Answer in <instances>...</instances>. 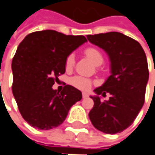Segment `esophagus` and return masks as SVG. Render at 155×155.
Wrapping results in <instances>:
<instances>
[{
    "label": "esophagus",
    "mask_w": 155,
    "mask_h": 155,
    "mask_svg": "<svg viewBox=\"0 0 155 155\" xmlns=\"http://www.w3.org/2000/svg\"><path fill=\"white\" fill-rule=\"evenodd\" d=\"M82 97H83V98H87V97H88V94H87L86 92H83V93H82Z\"/></svg>",
    "instance_id": "esophagus-1"
}]
</instances>
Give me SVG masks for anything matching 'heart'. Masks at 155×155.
<instances>
[{
    "label": "heart",
    "mask_w": 155,
    "mask_h": 155,
    "mask_svg": "<svg viewBox=\"0 0 155 155\" xmlns=\"http://www.w3.org/2000/svg\"><path fill=\"white\" fill-rule=\"evenodd\" d=\"M84 54L86 55V57L91 59L92 62L96 64H101L103 63V60H104V58H103V55L102 53L95 47H89L87 49H85L84 50ZM74 56L73 54H70L68 55V57L66 58L65 59V62H64V66H65V69L67 71H70L74 65ZM70 83L77 88L79 90H81V91H87L92 84V81L90 79H87L85 77H82V76H74L73 78L70 79Z\"/></svg>",
    "instance_id": "b5f03b06"
}]
</instances>
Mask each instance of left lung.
<instances>
[{"label": "left lung", "mask_w": 155, "mask_h": 155, "mask_svg": "<svg viewBox=\"0 0 155 155\" xmlns=\"http://www.w3.org/2000/svg\"><path fill=\"white\" fill-rule=\"evenodd\" d=\"M103 49L111 62V75L94 90V106L89 114L93 126L106 134L120 133L133 123L145 102L149 77L146 53L138 41L118 32L87 35ZM111 95L103 102L98 97Z\"/></svg>", "instance_id": "8db88e82"}]
</instances>
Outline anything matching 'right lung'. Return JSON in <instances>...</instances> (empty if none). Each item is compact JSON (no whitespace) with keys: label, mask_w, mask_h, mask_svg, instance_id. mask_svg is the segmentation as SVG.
<instances>
[{"label":"right lung","mask_w":155,"mask_h":155,"mask_svg":"<svg viewBox=\"0 0 155 155\" xmlns=\"http://www.w3.org/2000/svg\"><path fill=\"white\" fill-rule=\"evenodd\" d=\"M87 41L82 35H65L54 30L29 34L18 45L12 59V93L24 120L38 130L62 124L67 114L82 97L81 92L65 85L52 89L65 72L68 55Z\"/></svg>","instance_id":"add662e5"}]
</instances>
